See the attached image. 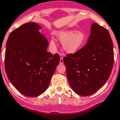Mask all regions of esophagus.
Wrapping results in <instances>:
<instances>
[{
	"mask_svg": "<svg viewBox=\"0 0 120 120\" xmlns=\"http://www.w3.org/2000/svg\"><path fill=\"white\" fill-rule=\"evenodd\" d=\"M63 58L62 57H61V58H60V61H59V63L60 64H63Z\"/></svg>",
	"mask_w": 120,
	"mask_h": 120,
	"instance_id": "1",
	"label": "esophagus"
}]
</instances>
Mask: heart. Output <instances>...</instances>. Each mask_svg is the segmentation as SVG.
Listing matches in <instances>:
<instances>
[{"mask_svg": "<svg viewBox=\"0 0 120 120\" xmlns=\"http://www.w3.org/2000/svg\"><path fill=\"white\" fill-rule=\"evenodd\" d=\"M59 38L64 43V49L68 53H73L77 51L85 41V35L82 32L75 30H67L59 34ZM52 44H54V40H51Z\"/></svg>", "mask_w": 120, "mask_h": 120, "instance_id": "b5f03b06", "label": "heart"}]
</instances>
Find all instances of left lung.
<instances>
[{
    "label": "left lung",
    "mask_w": 120,
    "mask_h": 120,
    "mask_svg": "<svg viewBox=\"0 0 120 120\" xmlns=\"http://www.w3.org/2000/svg\"><path fill=\"white\" fill-rule=\"evenodd\" d=\"M114 61L113 46L107 29L98 23L91 27L88 42L75 53L63 58L67 79L77 94L95 93L109 78Z\"/></svg>",
    "instance_id": "8db88e82"
}]
</instances>
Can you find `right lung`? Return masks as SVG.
Masks as SVG:
<instances>
[{
    "mask_svg": "<svg viewBox=\"0 0 120 120\" xmlns=\"http://www.w3.org/2000/svg\"><path fill=\"white\" fill-rule=\"evenodd\" d=\"M40 26L27 22L10 33L6 45L5 70L10 82L24 96L43 93L60 61L58 53L46 51L48 42Z\"/></svg>",
    "mask_w": 120,
    "mask_h": 120,
    "instance_id": "add662e5",
    "label": "right lung"
}]
</instances>
